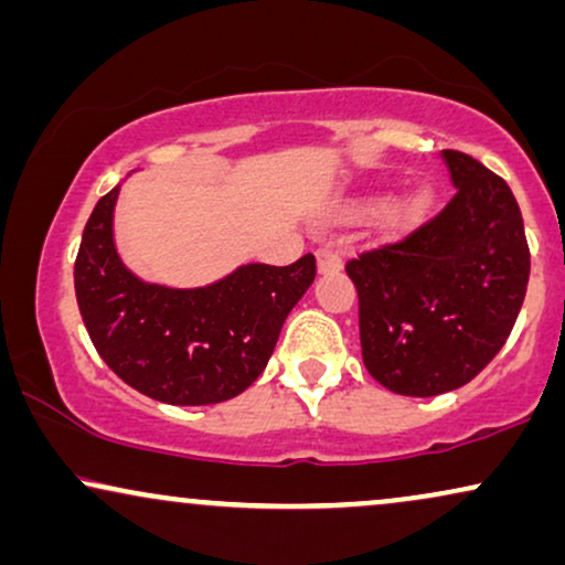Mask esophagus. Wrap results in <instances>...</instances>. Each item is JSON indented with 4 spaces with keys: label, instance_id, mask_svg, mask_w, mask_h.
Returning <instances> with one entry per match:
<instances>
[{
    "label": "esophagus",
    "instance_id": "34e87169",
    "mask_svg": "<svg viewBox=\"0 0 565 565\" xmlns=\"http://www.w3.org/2000/svg\"><path fill=\"white\" fill-rule=\"evenodd\" d=\"M316 255H318V270H320V274H333V270L341 268V255H339V249H333V247H320Z\"/></svg>",
    "mask_w": 565,
    "mask_h": 565
}]
</instances>
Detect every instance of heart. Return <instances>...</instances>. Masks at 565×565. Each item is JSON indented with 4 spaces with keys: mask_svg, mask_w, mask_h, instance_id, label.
<instances>
[{
    "mask_svg": "<svg viewBox=\"0 0 565 565\" xmlns=\"http://www.w3.org/2000/svg\"><path fill=\"white\" fill-rule=\"evenodd\" d=\"M381 195H373V198H367V200H362V209H377V205H381ZM425 205V198L423 195H414V198H409V200H404L402 205H398L396 209V216L398 218H409V216H417L419 213V209H423Z\"/></svg>",
    "mask_w": 565,
    "mask_h": 565,
    "instance_id": "obj_1",
    "label": "heart"
}]
</instances>
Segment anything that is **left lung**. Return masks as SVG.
Returning a JSON list of instances; mask_svg holds the SVG:
<instances>
[{"label": "left lung", "mask_w": 565, "mask_h": 565, "mask_svg": "<svg viewBox=\"0 0 565 565\" xmlns=\"http://www.w3.org/2000/svg\"><path fill=\"white\" fill-rule=\"evenodd\" d=\"M454 198L404 237L347 263L367 373L402 396L461 388L501 352L530 281L516 198L461 151H443Z\"/></svg>", "instance_id": "left-lung-1"}]
</instances>
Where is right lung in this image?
I'll return each mask as SVG.
<instances>
[{"label":"right lung","mask_w":565,"mask_h":565,"mask_svg":"<svg viewBox=\"0 0 565 565\" xmlns=\"http://www.w3.org/2000/svg\"><path fill=\"white\" fill-rule=\"evenodd\" d=\"M119 184L98 200L75 258V295L102 360L163 404L234 398L258 381L281 326L316 278L310 253L291 266L247 263L198 289L140 281L114 247Z\"/></svg>","instance_id":"right-lung-1"}]
</instances>
